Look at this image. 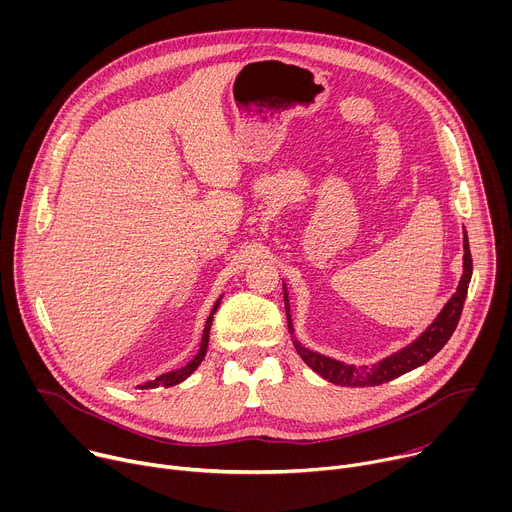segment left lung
I'll return each mask as SVG.
<instances>
[{"label": "left lung", "mask_w": 512, "mask_h": 512, "mask_svg": "<svg viewBox=\"0 0 512 512\" xmlns=\"http://www.w3.org/2000/svg\"><path fill=\"white\" fill-rule=\"evenodd\" d=\"M470 277H472V255H470L468 235L464 231V273L458 283L456 294L448 300L444 310L437 314V318L427 326V330L417 340H413L409 346L401 348L399 352L383 358L381 362L371 364V367H364V364L362 367H354V364H346V362L328 358L320 352H314V350L302 346L296 338H294V346L312 371H316L322 379H326L334 385H340V387L383 385L387 381H393V379L421 367V364H425L429 358H433L444 348V344L450 340V336L454 334V330L460 322L462 308H464V302L468 296ZM283 302H285V314H287V328L291 334H294V324H291V316H289V300H287L285 285H283Z\"/></svg>", "instance_id": "1"}]
</instances>
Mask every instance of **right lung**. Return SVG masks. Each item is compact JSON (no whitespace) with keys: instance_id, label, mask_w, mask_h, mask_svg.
<instances>
[{"instance_id":"1","label":"right lung","mask_w":512,"mask_h":512,"mask_svg":"<svg viewBox=\"0 0 512 512\" xmlns=\"http://www.w3.org/2000/svg\"><path fill=\"white\" fill-rule=\"evenodd\" d=\"M221 300H223V298H218V300H216V304H214V308H212V312H210V316H208V320H206V326H204V332H202L200 350L196 352V356H194L188 364H184L182 369H176V371L164 373V375H160V377H158V379H154V381H148V383H143V385H137V389H139V391H150V389H158V387H174V385L182 383L184 379H188V377L198 369V364L202 362V358H204V354H206V348H208L212 316H214V312H216L218 304H221Z\"/></svg>"}]
</instances>
